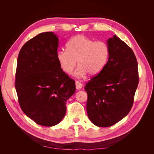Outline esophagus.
<instances>
[{
    "label": "esophagus",
    "instance_id": "1",
    "mask_svg": "<svg viewBox=\"0 0 154 154\" xmlns=\"http://www.w3.org/2000/svg\"><path fill=\"white\" fill-rule=\"evenodd\" d=\"M75 84H76V88H77L78 90H80L82 88V86H83L82 83H80L79 81H76V83H75Z\"/></svg>",
    "mask_w": 154,
    "mask_h": 154
}]
</instances>
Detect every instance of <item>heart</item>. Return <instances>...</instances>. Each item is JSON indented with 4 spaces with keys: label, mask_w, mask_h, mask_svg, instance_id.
Segmentation results:
<instances>
[{
    "label": "heart",
    "mask_w": 154,
    "mask_h": 154,
    "mask_svg": "<svg viewBox=\"0 0 154 154\" xmlns=\"http://www.w3.org/2000/svg\"><path fill=\"white\" fill-rule=\"evenodd\" d=\"M67 50L58 51L57 58L60 67L67 74H71L78 66L74 74L78 78L87 73L91 76L99 74L107 62L109 46L105 42L94 41L79 35L70 39L66 44Z\"/></svg>",
    "instance_id": "obj_1"
}]
</instances>
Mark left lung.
<instances>
[{"label": "left lung", "instance_id": "8db88e82", "mask_svg": "<svg viewBox=\"0 0 154 154\" xmlns=\"http://www.w3.org/2000/svg\"><path fill=\"white\" fill-rule=\"evenodd\" d=\"M107 45L108 62L85 87L88 117L99 127L114 125L129 113L139 83L137 62L132 49L116 35L107 40Z\"/></svg>", "mask_w": 154, "mask_h": 154}]
</instances>
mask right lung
<instances>
[{
    "instance_id": "add662e5",
    "label": "right lung",
    "mask_w": 154,
    "mask_h": 154,
    "mask_svg": "<svg viewBox=\"0 0 154 154\" xmlns=\"http://www.w3.org/2000/svg\"><path fill=\"white\" fill-rule=\"evenodd\" d=\"M58 41L54 32H42L22 46L17 59L18 103L27 117L45 127L61 122L66 102L76 91L75 82L57 60Z\"/></svg>"
}]
</instances>
